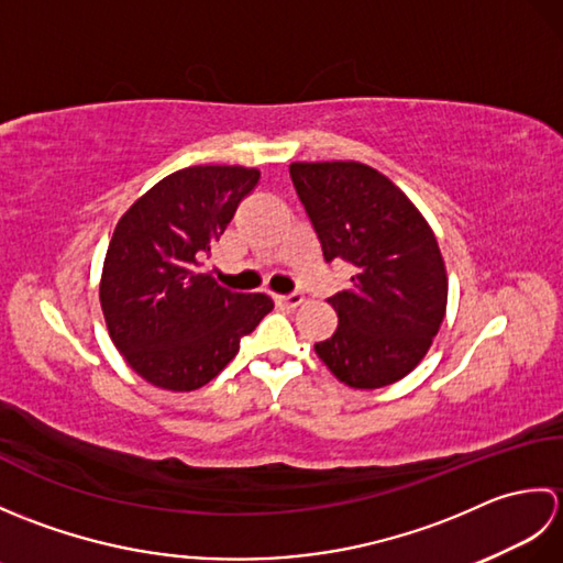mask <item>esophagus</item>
<instances>
[{
	"label": "esophagus",
	"mask_w": 563,
	"mask_h": 563,
	"mask_svg": "<svg viewBox=\"0 0 563 563\" xmlns=\"http://www.w3.org/2000/svg\"><path fill=\"white\" fill-rule=\"evenodd\" d=\"M275 302L280 305H288V307H300L305 302V295L300 290L288 292V295H275Z\"/></svg>",
	"instance_id": "esophagus-1"
}]
</instances>
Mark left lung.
I'll use <instances>...</instances> for the list:
<instances>
[{
    "mask_svg": "<svg viewBox=\"0 0 563 563\" xmlns=\"http://www.w3.org/2000/svg\"><path fill=\"white\" fill-rule=\"evenodd\" d=\"M290 178L327 263L351 266V288L329 297L339 314L317 355L343 385L377 389L423 361L448 305L435 234L413 202L373 166L295 162Z\"/></svg>",
    "mask_w": 563,
    "mask_h": 563,
    "instance_id": "obj_1",
    "label": "left lung"
}]
</instances>
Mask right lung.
<instances>
[{
	"mask_svg": "<svg viewBox=\"0 0 563 563\" xmlns=\"http://www.w3.org/2000/svg\"><path fill=\"white\" fill-rule=\"evenodd\" d=\"M258 178L246 166H188L152 186L118 222L101 309L115 349L154 387L208 385L273 309L268 295L232 292L198 271Z\"/></svg>",
	"mask_w": 563,
	"mask_h": 563,
	"instance_id": "right-lung-1",
	"label": "right lung"
}]
</instances>
